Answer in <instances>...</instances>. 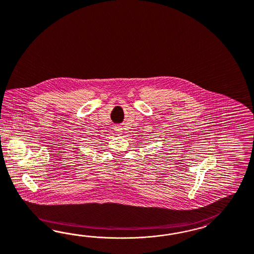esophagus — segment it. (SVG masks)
I'll return each mask as SVG.
<instances>
[{"label":"esophagus","instance_id":"esophagus-1","mask_svg":"<svg viewBox=\"0 0 254 254\" xmlns=\"http://www.w3.org/2000/svg\"><path fill=\"white\" fill-rule=\"evenodd\" d=\"M115 130H116L117 135H122V134H123V128L120 127H115Z\"/></svg>","mask_w":254,"mask_h":254}]
</instances>
